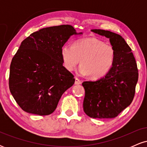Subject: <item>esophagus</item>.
<instances>
[{"label":"esophagus","instance_id":"34e87169","mask_svg":"<svg viewBox=\"0 0 147 147\" xmlns=\"http://www.w3.org/2000/svg\"><path fill=\"white\" fill-rule=\"evenodd\" d=\"M82 84V82H81L79 79L77 78V77H75V85H79V84Z\"/></svg>","mask_w":147,"mask_h":147}]
</instances>
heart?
Masks as SVG:
<instances>
[{
  "label": "heart",
  "mask_w": 147,
  "mask_h": 147,
  "mask_svg": "<svg viewBox=\"0 0 147 147\" xmlns=\"http://www.w3.org/2000/svg\"><path fill=\"white\" fill-rule=\"evenodd\" d=\"M60 55L67 70H73L81 61L79 73L83 76L89 75L92 79L105 77L115 61L113 47L95 38L77 41L73 45L64 44L61 48Z\"/></svg>",
  "instance_id": "b5f03b06"
}]
</instances>
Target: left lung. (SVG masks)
I'll list each match as a JSON object with an SVG mask.
<instances>
[{
	"mask_svg": "<svg viewBox=\"0 0 147 147\" xmlns=\"http://www.w3.org/2000/svg\"><path fill=\"white\" fill-rule=\"evenodd\" d=\"M91 32L109 38L115 50V61L105 77L82 83L85 89L84 111L92 118H114L132 102L138 80L137 63L122 36L104 30Z\"/></svg>",
	"mask_w": 147,
	"mask_h": 147,
	"instance_id": "left-lung-1",
	"label": "left lung"
}]
</instances>
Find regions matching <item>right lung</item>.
Wrapping results in <instances>:
<instances>
[{
	"mask_svg": "<svg viewBox=\"0 0 147 147\" xmlns=\"http://www.w3.org/2000/svg\"><path fill=\"white\" fill-rule=\"evenodd\" d=\"M77 33L72 25L42 28L22 41L10 65L9 86L23 111L48 115L56 109L61 97L75 83L63 65L60 50Z\"/></svg>",
	"mask_w": 147,
	"mask_h": 147,
	"instance_id": "1",
	"label": "right lung"
}]
</instances>
